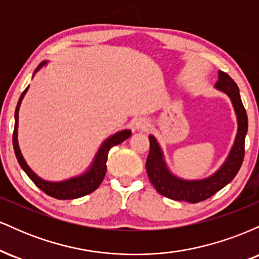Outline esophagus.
<instances>
[{
  "label": "esophagus",
  "mask_w": 259,
  "mask_h": 259,
  "mask_svg": "<svg viewBox=\"0 0 259 259\" xmlns=\"http://www.w3.org/2000/svg\"><path fill=\"white\" fill-rule=\"evenodd\" d=\"M148 126H150V123H148L147 119L145 118H139L135 121V127L139 130H147Z\"/></svg>",
  "instance_id": "1"
}]
</instances>
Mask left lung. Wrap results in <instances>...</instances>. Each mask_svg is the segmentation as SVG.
Listing matches in <instances>:
<instances>
[{
    "label": "left lung",
    "instance_id": "8db88e82",
    "mask_svg": "<svg viewBox=\"0 0 259 259\" xmlns=\"http://www.w3.org/2000/svg\"><path fill=\"white\" fill-rule=\"evenodd\" d=\"M215 88L229 95L237 115V135L235 144L228 159L223 167L213 174L212 177L203 180L186 181L175 178L168 171L163 160L162 151L153 136H148L150 140V152L146 160V170L150 179L157 192L164 197L175 201H185L190 203H197L212 197L219 190L227 186L231 180L239 173L245 156V138L247 134L248 120L247 113L242 105L241 97L237 85L227 73L219 72V80L217 81Z\"/></svg>",
    "mask_w": 259,
    "mask_h": 259
}]
</instances>
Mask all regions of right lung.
Here are the masks:
<instances>
[{"label":"right lung","mask_w":259,"mask_h":259,"mask_svg":"<svg viewBox=\"0 0 259 259\" xmlns=\"http://www.w3.org/2000/svg\"><path fill=\"white\" fill-rule=\"evenodd\" d=\"M46 62H42L40 65L36 68V72L40 69ZM29 86L23 91L22 96H20L19 101H18V105L16 108V123H14V132H13V147L14 152H16V157L19 162L20 167L23 168V170L25 171L26 175L32 180V183L36 185L38 189L42 190L46 195L51 196L53 198H57V200H73V198H79L82 196L91 194L95 190L97 189L102 183L103 178L106 175L107 170V158H108V152L109 150L115 145H119L123 141H125L126 139L130 138L132 133L130 130H123V132L114 134L111 136L108 140H106L103 142V145L101 146L100 151L97 152L96 158H95L94 164L90 168V170L86 171L84 175L78 178H73L70 180L62 181V183H49V181H45L37 177L36 174H34V171L26 165L24 158H23L22 153H20L19 146H18V140H17V127H18V111H19L20 102H22L23 97H24L25 92L28 91Z\"/></svg>","instance_id":"obj_1"}]
</instances>
